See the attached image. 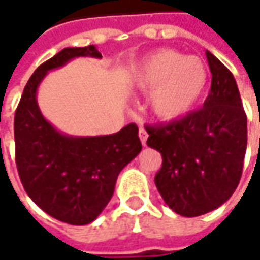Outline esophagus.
I'll return each mask as SVG.
<instances>
[{
  "instance_id": "34e87169",
  "label": "esophagus",
  "mask_w": 260,
  "mask_h": 260,
  "mask_svg": "<svg viewBox=\"0 0 260 260\" xmlns=\"http://www.w3.org/2000/svg\"><path fill=\"white\" fill-rule=\"evenodd\" d=\"M139 139H141V142H142V145H146V139H148V134H146V131L141 126L139 128Z\"/></svg>"
}]
</instances>
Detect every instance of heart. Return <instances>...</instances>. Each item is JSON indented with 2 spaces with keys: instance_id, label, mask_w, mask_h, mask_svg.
<instances>
[{
  "instance_id": "obj_1",
  "label": "heart",
  "mask_w": 260,
  "mask_h": 260,
  "mask_svg": "<svg viewBox=\"0 0 260 260\" xmlns=\"http://www.w3.org/2000/svg\"><path fill=\"white\" fill-rule=\"evenodd\" d=\"M132 81L144 92L153 91L151 107L156 115L174 119L188 114L202 98L208 70L199 58L160 49L138 63Z\"/></svg>"
}]
</instances>
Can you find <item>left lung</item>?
<instances>
[{
	"instance_id": "1",
	"label": "left lung",
	"mask_w": 260,
	"mask_h": 260,
	"mask_svg": "<svg viewBox=\"0 0 260 260\" xmlns=\"http://www.w3.org/2000/svg\"><path fill=\"white\" fill-rule=\"evenodd\" d=\"M212 74L204 107L181 119L145 126L146 145L159 151L155 185L178 215L193 218L219 208L241 181L248 119L232 72L206 51Z\"/></svg>"
}]
</instances>
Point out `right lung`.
<instances>
[{
    "label": "right lung",
    "mask_w": 260,
    "mask_h": 260,
    "mask_svg": "<svg viewBox=\"0 0 260 260\" xmlns=\"http://www.w3.org/2000/svg\"><path fill=\"white\" fill-rule=\"evenodd\" d=\"M77 56L101 58L93 45L63 48L26 82L15 118V162L22 186L49 216L70 225L98 218L114 195L116 178L142 149L138 126L104 137H68L42 116L37 89L47 72Z\"/></svg>",
    "instance_id": "right-lung-1"
}]
</instances>
